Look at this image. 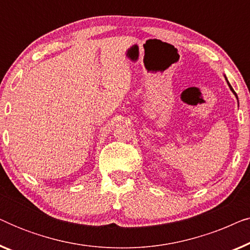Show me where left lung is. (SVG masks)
I'll return each instance as SVG.
<instances>
[{
	"label": "left lung",
	"instance_id": "obj_1",
	"mask_svg": "<svg viewBox=\"0 0 250 250\" xmlns=\"http://www.w3.org/2000/svg\"><path fill=\"white\" fill-rule=\"evenodd\" d=\"M228 84H229V86H230V88H231V91H232V92H233V93H234V95H235V97H237V93H235V92L233 91V88H232V86H231V85H230V83H229V82H228ZM237 99H238V97H237Z\"/></svg>",
	"mask_w": 250,
	"mask_h": 250
}]
</instances>
